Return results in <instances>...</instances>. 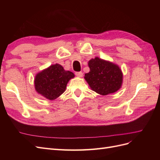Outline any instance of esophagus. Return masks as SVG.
<instances>
[{"instance_id":"esophagus-1","label":"esophagus","mask_w":160,"mask_h":160,"mask_svg":"<svg viewBox=\"0 0 160 160\" xmlns=\"http://www.w3.org/2000/svg\"><path fill=\"white\" fill-rule=\"evenodd\" d=\"M75 75L77 77H83V72H82L81 71H80V72H75Z\"/></svg>"}]
</instances>
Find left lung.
Returning a JSON list of instances; mask_svg holds the SVG:
<instances>
[{"mask_svg": "<svg viewBox=\"0 0 160 160\" xmlns=\"http://www.w3.org/2000/svg\"><path fill=\"white\" fill-rule=\"evenodd\" d=\"M88 66L90 71L84 79L97 93L107 95L122 88L123 72L117 64L96 57L89 61Z\"/></svg>", "mask_w": 160, "mask_h": 160, "instance_id": "left-lung-1", "label": "left lung"}]
</instances>
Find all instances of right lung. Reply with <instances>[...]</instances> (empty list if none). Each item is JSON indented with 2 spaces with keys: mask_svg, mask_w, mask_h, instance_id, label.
<instances>
[{
  "mask_svg": "<svg viewBox=\"0 0 160 160\" xmlns=\"http://www.w3.org/2000/svg\"><path fill=\"white\" fill-rule=\"evenodd\" d=\"M74 77L73 72L65 71L61 65H51L35 75V89L45 98L55 100L64 93L68 82Z\"/></svg>",
  "mask_w": 160,
  "mask_h": 160,
  "instance_id": "1",
  "label": "right lung"
}]
</instances>
